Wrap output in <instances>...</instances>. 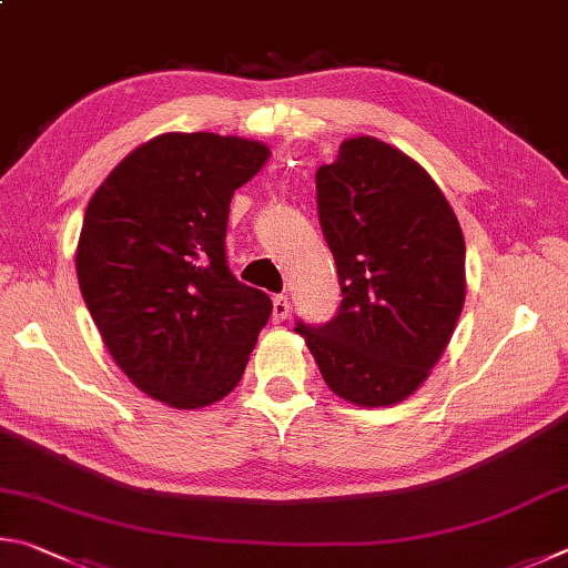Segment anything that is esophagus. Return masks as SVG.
Returning <instances> with one entry per match:
<instances>
[{
  "instance_id": "esophagus-1",
  "label": "esophagus",
  "mask_w": 568,
  "mask_h": 568,
  "mask_svg": "<svg viewBox=\"0 0 568 568\" xmlns=\"http://www.w3.org/2000/svg\"><path fill=\"white\" fill-rule=\"evenodd\" d=\"M286 316H290V302H286V296H274V300H272V320H274V324L284 322Z\"/></svg>"
}]
</instances>
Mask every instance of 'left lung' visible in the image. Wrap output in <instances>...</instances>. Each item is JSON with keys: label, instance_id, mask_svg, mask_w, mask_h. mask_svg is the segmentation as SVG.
Instances as JSON below:
<instances>
[{"label": "left lung", "instance_id": "left-lung-1", "mask_svg": "<svg viewBox=\"0 0 568 568\" xmlns=\"http://www.w3.org/2000/svg\"><path fill=\"white\" fill-rule=\"evenodd\" d=\"M320 222L342 306L296 326L329 389L364 409L419 389L449 346L466 300V246L432 174L376 136L344 139L316 172Z\"/></svg>", "mask_w": 568, "mask_h": 568}]
</instances>
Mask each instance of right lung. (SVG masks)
Segmentation results:
<instances>
[{
  "label": "right lung",
  "mask_w": 568,
  "mask_h": 568,
  "mask_svg": "<svg viewBox=\"0 0 568 568\" xmlns=\"http://www.w3.org/2000/svg\"><path fill=\"white\" fill-rule=\"evenodd\" d=\"M268 154L244 136L166 132L89 199L74 252L87 310L129 382L172 409L234 392L272 314L224 258L229 202Z\"/></svg>",
  "instance_id": "obj_1"
}]
</instances>
